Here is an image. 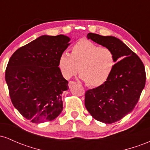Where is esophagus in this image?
<instances>
[{
  "label": "esophagus",
  "instance_id": "obj_1",
  "mask_svg": "<svg viewBox=\"0 0 150 150\" xmlns=\"http://www.w3.org/2000/svg\"><path fill=\"white\" fill-rule=\"evenodd\" d=\"M75 84H76V82H74V81H70L69 83H68V86H69V87L70 88V87H71L73 85H75Z\"/></svg>",
  "mask_w": 150,
  "mask_h": 150
}]
</instances>
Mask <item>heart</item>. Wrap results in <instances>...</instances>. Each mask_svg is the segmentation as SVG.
<instances>
[{
    "instance_id": "b5f03b06",
    "label": "heart",
    "mask_w": 150,
    "mask_h": 150,
    "mask_svg": "<svg viewBox=\"0 0 150 150\" xmlns=\"http://www.w3.org/2000/svg\"><path fill=\"white\" fill-rule=\"evenodd\" d=\"M115 63L114 53L111 49L87 39L77 42L70 54L62 53L58 60V66L65 78H70L80 70L81 78L92 87L103 85L108 80Z\"/></svg>"
}]
</instances>
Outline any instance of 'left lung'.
<instances>
[{
  "mask_svg": "<svg viewBox=\"0 0 150 150\" xmlns=\"http://www.w3.org/2000/svg\"><path fill=\"white\" fill-rule=\"evenodd\" d=\"M87 38L114 53L116 63L108 80L87 90L85 99V107L94 119L110 124L135 108L145 85V69L140 58L118 38L94 33H89Z\"/></svg>",
  "mask_w": 150,
  "mask_h": 150,
  "instance_id": "1",
  "label": "left lung"
}]
</instances>
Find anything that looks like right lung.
<instances>
[{"mask_svg":"<svg viewBox=\"0 0 150 150\" xmlns=\"http://www.w3.org/2000/svg\"><path fill=\"white\" fill-rule=\"evenodd\" d=\"M67 36L43 35L12 55L6 81L15 108L34 123L50 121L63 111L61 94L68 82L58 68L62 53L70 45Z\"/></svg>","mask_w":150,"mask_h":150,"instance_id":"right-lung-1","label":"right lung"}]
</instances>
